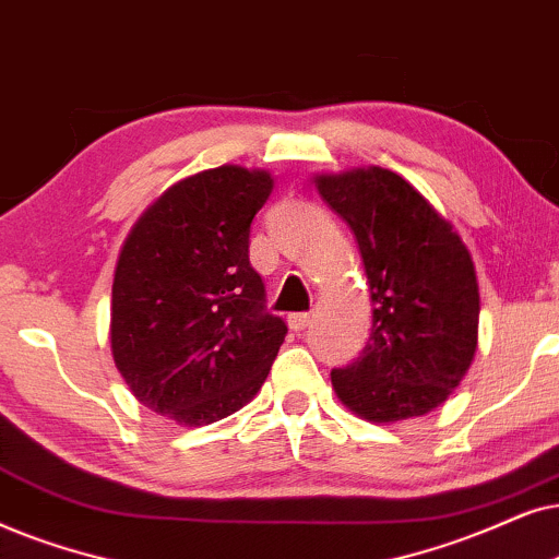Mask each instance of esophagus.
Instances as JSON below:
<instances>
[{
    "label": "esophagus",
    "instance_id": "34e87169",
    "mask_svg": "<svg viewBox=\"0 0 559 559\" xmlns=\"http://www.w3.org/2000/svg\"><path fill=\"white\" fill-rule=\"evenodd\" d=\"M309 322H311V314H288V326H292L294 332L307 330Z\"/></svg>",
    "mask_w": 559,
    "mask_h": 559
}]
</instances>
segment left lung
<instances>
[{
  "mask_svg": "<svg viewBox=\"0 0 559 559\" xmlns=\"http://www.w3.org/2000/svg\"><path fill=\"white\" fill-rule=\"evenodd\" d=\"M353 229L370 286V340L332 389L373 424L424 416L463 381L478 349L480 294L471 250L406 178L389 168L314 176Z\"/></svg>",
  "mask_w": 559,
  "mask_h": 559,
  "instance_id": "8db88e82",
  "label": "left lung"
}]
</instances>
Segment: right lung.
Wrapping results in <instances>:
<instances>
[{"label": "right lung", "mask_w": 559, "mask_h": 559, "mask_svg": "<svg viewBox=\"0 0 559 559\" xmlns=\"http://www.w3.org/2000/svg\"><path fill=\"white\" fill-rule=\"evenodd\" d=\"M273 176L219 166L160 193L132 225L111 284V357L132 396L181 427L235 414L260 391L286 322L263 309L250 222Z\"/></svg>", "instance_id": "right-lung-1"}]
</instances>
